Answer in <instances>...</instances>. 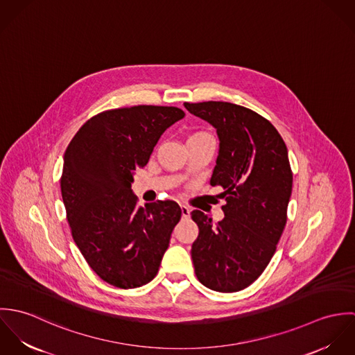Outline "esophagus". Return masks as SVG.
<instances>
[{
  "label": "esophagus",
  "instance_id": "esophagus-1",
  "mask_svg": "<svg viewBox=\"0 0 355 355\" xmlns=\"http://www.w3.org/2000/svg\"><path fill=\"white\" fill-rule=\"evenodd\" d=\"M180 209H182V216L183 217H189L190 216V209L186 205H180Z\"/></svg>",
  "mask_w": 355,
  "mask_h": 355
}]
</instances>
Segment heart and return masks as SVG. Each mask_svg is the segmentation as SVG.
Wrapping results in <instances>:
<instances>
[{
  "label": "heart",
  "mask_w": 355,
  "mask_h": 355,
  "mask_svg": "<svg viewBox=\"0 0 355 355\" xmlns=\"http://www.w3.org/2000/svg\"><path fill=\"white\" fill-rule=\"evenodd\" d=\"M201 135H207V134H205V132H197V134H194V135H191V137H201Z\"/></svg>",
  "instance_id": "obj_1"
}]
</instances>
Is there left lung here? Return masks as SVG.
Here are the masks:
<instances>
[{"mask_svg": "<svg viewBox=\"0 0 355 355\" xmlns=\"http://www.w3.org/2000/svg\"><path fill=\"white\" fill-rule=\"evenodd\" d=\"M210 123L220 150L210 184L221 186L224 218L213 223L201 210L191 217L200 228L191 248L198 280L218 293H236L268 266L287 223L293 172L287 146L261 114L231 102L184 103Z\"/></svg>", "mask_w": 355, "mask_h": 355, "instance_id": "left-lung-1", "label": "left lung"}]
</instances>
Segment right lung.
<instances>
[{"label": "right lung", "instance_id": "add662e5", "mask_svg": "<svg viewBox=\"0 0 355 355\" xmlns=\"http://www.w3.org/2000/svg\"><path fill=\"white\" fill-rule=\"evenodd\" d=\"M183 117L175 106L105 110L79 128L64 154L60 184L72 238L90 268L117 288L152 282L182 217L169 200L139 207L131 183L162 132Z\"/></svg>", "mask_w": 355, "mask_h": 355}]
</instances>
